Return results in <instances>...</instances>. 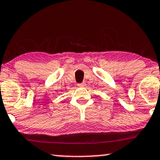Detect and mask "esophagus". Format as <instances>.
I'll list each match as a JSON object with an SVG mask.
<instances>
[{
    "label": "esophagus",
    "instance_id": "1",
    "mask_svg": "<svg viewBox=\"0 0 160 160\" xmlns=\"http://www.w3.org/2000/svg\"><path fill=\"white\" fill-rule=\"evenodd\" d=\"M85 85H86L85 83H80L78 84V86L79 87V88H83V87H84Z\"/></svg>",
    "mask_w": 160,
    "mask_h": 160
}]
</instances>
